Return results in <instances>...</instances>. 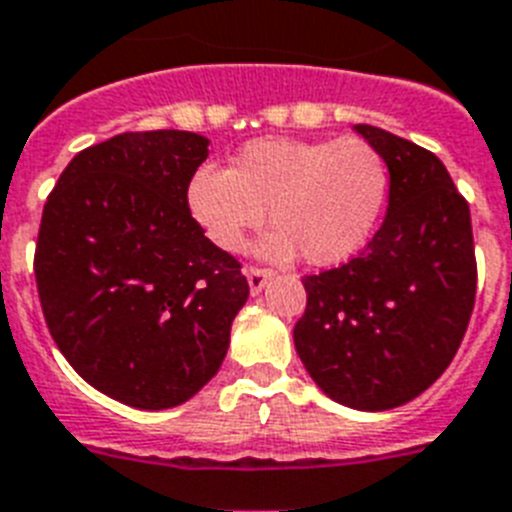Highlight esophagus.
<instances>
[{
  "mask_svg": "<svg viewBox=\"0 0 512 512\" xmlns=\"http://www.w3.org/2000/svg\"><path fill=\"white\" fill-rule=\"evenodd\" d=\"M273 278V273L265 268H247V283H249V291L252 294H260L265 289V283Z\"/></svg>",
  "mask_w": 512,
  "mask_h": 512,
  "instance_id": "obj_1",
  "label": "esophagus"
}]
</instances>
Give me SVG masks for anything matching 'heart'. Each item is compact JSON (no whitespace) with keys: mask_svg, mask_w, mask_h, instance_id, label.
I'll return each mask as SVG.
<instances>
[{"mask_svg":"<svg viewBox=\"0 0 512 512\" xmlns=\"http://www.w3.org/2000/svg\"><path fill=\"white\" fill-rule=\"evenodd\" d=\"M388 197V169L359 137H260L231 158L229 171L200 166L187 184V210L210 244L239 252L249 231H270L268 260L302 252L309 265L346 263L375 231Z\"/></svg>","mask_w":512,"mask_h":512,"instance_id":"b5f03b06","label":"heart"}]
</instances>
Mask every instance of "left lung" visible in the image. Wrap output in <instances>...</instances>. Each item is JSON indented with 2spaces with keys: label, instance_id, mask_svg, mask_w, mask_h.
Wrapping results in <instances>:
<instances>
[{
  "label": "left lung",
  "instance_id": "left-lung-1",
  "mask_svg": "<svg viewBox=\"0 0 512 512\" xmlns=\"http://www.w3.org/2000/svg\"><path fill=\"white\" fill-rule=\"evenodd\" d=\"M388 166V216L362 255L304 278L296 354L333 401L385 411L453 362L476 296L468 203L429 150L356 124Z\"/></svg>",
  "mask_w": 512,
  "mask_h": 512
}]
</instances>
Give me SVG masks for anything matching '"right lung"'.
<instances>
[{
    "label": "right lung",
    "instance_id": "right-lung-1",
    "mask_svg": "<svg viewBox=\"0 0 512 512\" xmlns=\"http://www.w3.org/2000/svg\"><path fill=\"white\" fill-rule=\"evenodd\" d=\"M208 145L124 132L80 150L44 205L33 270L51 338L88 385L135 409L190 401L249 296L239 263L187 210Z\"/></svg>",
    "mask_w": 512,
    "mask_h": 512
}]
</instances>
